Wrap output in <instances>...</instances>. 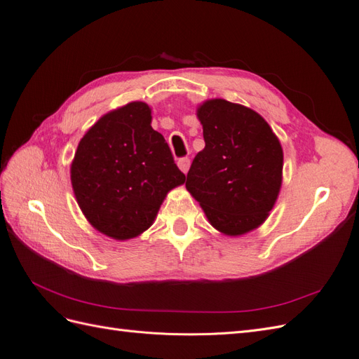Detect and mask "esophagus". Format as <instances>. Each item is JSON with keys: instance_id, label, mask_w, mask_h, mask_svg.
Returning <instances> with one entry per match:
<instances>
[{"instance_id": "1", "label": "esophagus", "mask_w": 359, "mask_h": 359, "mask_svg": "<svg viewBox=\"0 0 359 359\" xmlns=\"http://www.w3.org/2000/svg\"><path fill=\"white\" fill-rule=\"evenodd\" d=\"M178 168H180L184 173H187L189 169H190V158H189V157H181V158L178 160Z\"/></svg>"}]
</instances>
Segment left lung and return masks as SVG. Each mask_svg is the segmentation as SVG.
I'll return each mask as SVG.
<instances>
[{"label":"left lung","instance_id":"1","mask_svg":"<svg viewBox=\"0 0 359 359\" xmlns=\"http://www.w3.org/2000/svg\"><path fill=\"white\" fill-rule=\"evenodd\" d=\"M205 148L194 157L186 187L206 219L224 235L262 224L277 201L283 149L265 119L223 99L198 107Z\"/></svg>","mask_w":359,"mask_h":359}]
</instances>
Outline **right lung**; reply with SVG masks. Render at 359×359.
<instances>
[{"label": "right lung", "instance_id": "right-lung-1", "mask_svg": "<svg viewBox=\"0 0 359 359\" xmlns=\"http://www.w3.org/2000/svg\"><path fill=\"white\" fill-rule=\"evenodd\" d=\"M70 178L86 220L119 241L147 231L168 191L186 181L144 102L103 115L85 133Z\"/></svg>", "mask_w": 359, "mask_h": 359}]
</instances>
